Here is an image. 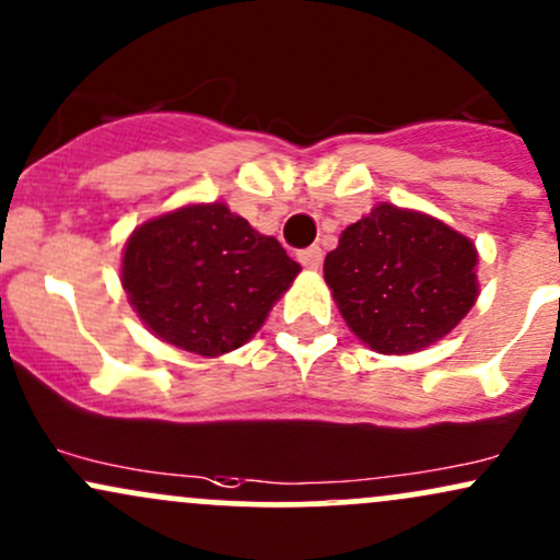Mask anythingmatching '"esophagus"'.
<instances>
[{"label":"esophagus","instance_id":"esophagus-1","mask_svg":"<svg viewBox=\"0 0 560 560\" xmlns=\"http://www.w3.org/2000/svg\"><path fill=\"white\" fill-rule=\"evenodd\" d=\"M298 260L303 262V268L316 270L318 266H322L324 252H322V247H305V249H300V252H298Z\"/></svg>","mask_w":560,"mask_h":560}]
</instances>
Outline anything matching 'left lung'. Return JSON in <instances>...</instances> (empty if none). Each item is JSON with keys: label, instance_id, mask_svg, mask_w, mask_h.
Listing matches in <instances>:
<instances>
[{"label": "left lung", "instance_id": "1", "mask_svg": "<svg viewBox=\"0 0 560 560\" xmlns=\"http://www.w3.org/2000/svg\"><path fill=\"white\" fill-rule=\"evenodd\" d=\"M476 247L428 214L377 205L342 231L324 279L359 340L411 353L463 322L478 294Z\"/></svg>", "mask_w": 560, "mask_h": 560}]
</instances>
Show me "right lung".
<instances>
[{"instance_id": "obj_1", "label": "right lung", "mask_w": 560, "mask_h": 560, "mask_svg": "<svg viewBox=\"0 0 560 560\" xmlns=\"http://www.w3.org/2000/svg\"><path fill=\"white\" fill-rule=\"evenodd\" d=\"M300 266L225 205H190L140 225L121 284L156 337L199 355L244 346Z\"/></svg>"}]
</instances>
